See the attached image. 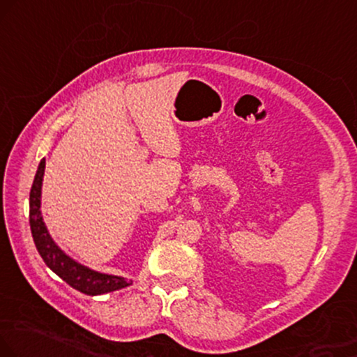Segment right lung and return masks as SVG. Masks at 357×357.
Instances as JSON below:
<instances>
[{"mask_svg":"<svg viewBox=\"0 0 357 357\" xmlns=\"http://www.w3.org/2000/svg\"><path fill=\"white\" fill-rule=\"evenodd\" d=\"M44 167H46V160L43 158L38 165V172L36 175H34L33 187H31L29 192L31 233H33L34 245H36L38 252L44 259V263H46V265L69 286H73L77 291L89 294V296L111 293L116 291V289L126 288V286L132 284V281H127L126 278H122V276L99 273L81 265V263L73 259L69 255H66L63 250L56 245V241L51 238L50 231H47L46 225H44L41 215V187L44 177Z\"/></svg>","mask_w":357,"mask_h":357,"instance_id":"1","label":"right lung"}]
</instances>
